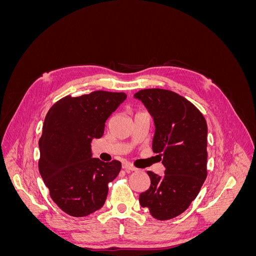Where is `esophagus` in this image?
I'll return each instance as SVG.
<instances>
[{
  "label": "esophagus",
  "instance_id": "obj_1",
  "mask_svg": "<svg viewBox=\"0 0 256 256\" xmlns=\"http://www.w3.org/2000/svg\"><path fill=\"white\" fill-rule=\"evenodd\" d=\"M122 168L127 170V171H136L138 170L132 164H130V162H127V161L122 164Z\"/></svg>",
  "mask_w": 256,
  "mask_h": 256
}]
</instances>
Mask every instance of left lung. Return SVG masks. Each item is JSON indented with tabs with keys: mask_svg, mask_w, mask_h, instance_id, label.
I'll return each instance as SVG.
<instances>
[{
	"mask_svg": "<svg viewBox=\"0 0 256 256\" xmlns=\"http://www.w3.org/2000/svg\"><path fill=\"white\" fill-rule=\"evenodd\" d=\"M154 118L152 150L166 171H147L150 187L138 198L157 220L182 214L194 200L207 176V124L198 108L177 92L162 88L134 94Z\"/></svg>",
	"mask_w": 256,
	"mask_h": 256,
	"instance_id": "1",
	"label": "left lung"
}]
</instances>
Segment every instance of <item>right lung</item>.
<instances>
[{"label": "right lung", "mask_w": 256, "mask_h": 256, "mask_svg": "<svg viewBox=\"0 0 256 256\" xmlns=\"http://www.w3.org/2000/svg\"><path fill=\"white\" fill-rule=\"evenodd\" d=\"M126 97L106 90L66 96L46 115L38 168L53 202L69 216H85L102 208L108 184L120 171L118 160L92 158L90 142L102 136L106 120Z\"/></svg>", "instance_id": "right-lung-1"}]
</instances>
